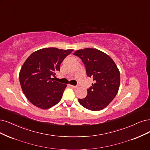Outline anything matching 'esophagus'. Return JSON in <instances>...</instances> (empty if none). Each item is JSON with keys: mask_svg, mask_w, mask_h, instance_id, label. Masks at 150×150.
<instances>
[{"mask_svg": "<svg viewBox=\"0 0 150 150\" xmlns=\"http://www.w3.org/2000/svg\"><path fill=\"white\" fill-rule=\"evenodd\" d=\"M70 86L72 87V88H74V89H76L78 87V86H73V85H70Z\"/></svg>", "mask_w": 150, "mask_h": 150, "instance_id": "1", "label": "esophagus"}]
</instances>
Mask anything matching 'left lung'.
Listing matches in <instances>:
<instances>
[{
    "instance_id": "8db88e82",
    "label": "left lung",
    "mask_w": 150,
    "mask_h": 150,
    "mask_svg": "<svg viewBox=\"0 0 150 150\" xmlns=\"http://www.w3.org/2000/svg\"><path fill=\"white\" fill-rule=\"evenodd\" d=\"M74 54L81 59L87 76L92 77L94 81L87 89V96L78 99L79 104L93 111L103 109L114 99L118 91L119 70L109 56L97 49L79 50Z\"/></svg>"
}]
</instances>
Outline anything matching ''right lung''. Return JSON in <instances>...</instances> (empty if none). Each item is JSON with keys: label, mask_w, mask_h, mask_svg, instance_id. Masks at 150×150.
Instances as JSON below:
<instances>
[{"label": "right lung", "mask_w": 150, "mask_h": 150, "mask_svg": "<svg viewBox=\"0 0 150 150\" xmlns=\"http://www.w3.org/2000/svg\"><path fill=\"white\" fill-rule=\"evenodd\" d=\"M73 50L45 48L31 54L19 74L23 92L33 105L48 109L61 100L66 84L54 81L60 65Z\"/></svg>", "instance_id": "1"}]
</instances>
